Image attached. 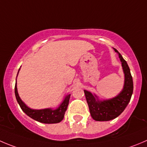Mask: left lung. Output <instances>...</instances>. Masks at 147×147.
I'll use <instances>...</instances> for the list:
<instances>
[{"label": "left lung", "mask_w": 147, "mask_h": 147, "mask_svg": "<svg viewBox=\"0 0 147 147\" xmlns=\"http://www.w3.org/2000/svg\"><path fill=\"white\" fill-rule=\"evenodd\" d=\"M114 50L119 55L125 75L123 89L116 97L106 100H100L95 94L84 90L91 116L94 121H107L119 116L127 107L132 96L134 84L130 68L118 50L115 48Z\"/></svg>", "instance_id": "8db88e82"}]
</instances>
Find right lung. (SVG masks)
<instances>
[{
  "mask_svg": "<svg viewBox=\"0 0 147 147\" xmlns=\"http://www.w3.org/2000/svg\"><path fill=\"white\" fill-rule=\"evenodd\" d=\"M19 71H18V74H19ZM15 95H16V100L20 105V107L28 116L38 121V122L48 124L58 123L63 119L64 115H65V111L68 108L69 99L71 97V94H68V95L65 96L63 101L60 105L59 107L56 109L47 108L42 109V110H34V109H31L29 107H27L24 103V102L21 100L20 97L19 96V94H18L16 82V84H15Z\"/></svg>",
  "mask_w": 147,
  "mask_h": 147,
  "instance_id": "1",
  "label": "right lung"
}]
</instances>
